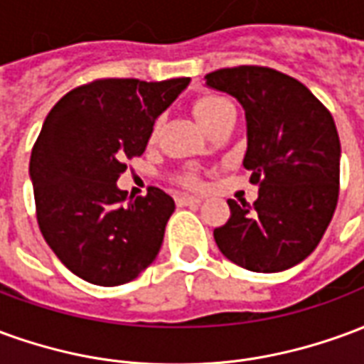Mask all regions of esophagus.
<instances>
[{
  "label": "esophagus",
  "mask_w": 364,
  "mask_h": 364,
  "mask_svg": "<svg viewBox=\"0 0 364 364\" xmlns=\"http://www.w3.org/2000/svg\"><path fill=\"white\" fill-rule=\"evenodd\" d=\"M175 203H177V206H193V205H200V203H203V198L193 197V195H179V197L175 198Z\"/></svg>",
  "instance_id": "esophagus-1"
}]
</instances>
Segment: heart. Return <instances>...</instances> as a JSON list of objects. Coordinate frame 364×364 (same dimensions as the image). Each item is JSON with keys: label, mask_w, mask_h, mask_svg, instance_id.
Instances as JSON below:
<instances>
[{"label": "heart", "mask_w": 364, "mask_h": 364, "mask_svg": "<svg viewBox=\"0 0 364 364\" xmlns=\"http://www.w3.org/2000/svg\"><path fill=\"white\" fill-rule=\"evenodd\" d=\"M191 111L195 114V119L200 122V127L208 130L213 127L216 120H220L224 114L232 112V105H230L228 99H224L220 95H214V93H203L193 99L191 103ZM181 181L189 187H197L198 177L195 173H185L181 177Z\"/></svg>", "instance_id": "heart-1"}]
</instances>
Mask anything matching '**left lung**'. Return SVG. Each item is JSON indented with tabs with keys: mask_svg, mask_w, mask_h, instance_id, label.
<instances>
[{
	"mask_svg": "<svg viewBox=\"0 0 364 364\" xmlns=\"http://www.w3.org/2000/svg\"><path fill=\"white\" fill-rule=\"evenodd\" d=\"M206 85L245 109L244 167L259 185L252 206L228 200V222L214 230L232 263L255 273L294 267L320 244L339 197V136L331 112L294 77L267 66L222 68Z\"/></svg>",
	"mask_w": 364,
	"mask_h": 364,
	"instance_id": "8db88e82",
	"label": "left lung"
}]
</instances>
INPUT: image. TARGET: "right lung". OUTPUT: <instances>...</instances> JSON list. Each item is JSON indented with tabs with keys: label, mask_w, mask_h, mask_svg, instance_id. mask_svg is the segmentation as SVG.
<instances>
[{
	"label": "right lung",
	"mask_w": 364,
	"mask_h": 364,
	"mask_svg": "<svg viewBox=\"0 0 364 364\" xmlns=\"http://www.w3.org/2000/svg\"><path fill=\"white\" fill-rule=\"evenodd\" d=\"M189 77H103L60 99L31 154L38 228L80 279L101 287L134 281L156 259L175 203L158 187L127 197L117 187L142 156L154 122Z\"/></svg>",
	"instance_id": "obj_1"
}]
</instances>
